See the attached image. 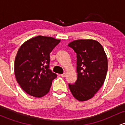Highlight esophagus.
I'll list each match as a JSON object with an SVG mask.
<instances>
[{
    "label": "esophagus",
    "mask_w": 125,
    "mask_h": 125,
    "mask_svg": "<svg viewBox=\"0 0 125 125\" xmlns=\"http://www.w3.org/2000/svg\"><path fill=\"white\" fill-rule=\"evenodd\" d=\"M66 73H63V74H61V75H60V76L62 77H66Z\"/></svg>",
    "instance_id": "obj_1"
}]
</instances>
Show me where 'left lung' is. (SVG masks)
Segmentation results:
<instances>
[{"label": "left lung", "mask_w": 125, "mask_h": 125, "mask_svg": "<svg viewBox=\"0 0 125 125\" xmlns=\"http://www.w3.org/2000/svg\"><path fill=\"white\" fill-rule=\"evenodd\" d=\"M68 46L77 54V79L68 86L79 101L91 99L103 85L108 71V59L103 46L91 39L71 42Z\"/></svg>", "instance_id": "left-lung-1"}]
</instances>
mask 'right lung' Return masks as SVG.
Returning <instances> with one entry per match:
<instances>
[{"instance_id": "1", "label": "right lung", "mask_w": 125, "mask_h": 125, "mask_svg": "<svg viewBox=\"0 0 125 125\" xmlns=\"http://www.w3.org/2000/svg\"><path fill=\"white\" fill-rule=\"evenodd\" d=\"M60 42L51 37L38 36L29 39L19 49L14 74L20 86L28 94L42 97L50 91L57 77L50 68V54Z\"/></svg>"}]
</instances>
